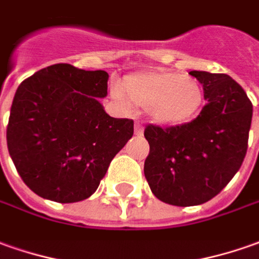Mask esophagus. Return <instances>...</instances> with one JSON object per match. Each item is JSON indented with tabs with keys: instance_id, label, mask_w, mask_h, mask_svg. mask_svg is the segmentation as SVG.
<instances>
[{
	"instance_id": "1",
	"label": "esophagus",
	"mask_w": 259,
	"mask_h": 259,
	"mask_svg": "<svg viewBox=\"0 0 259 259\" xmlns=\"http://www.w3.org/2000/svg\"><path fill=\"white\" fill-rule=\"evenodd\" d=\"M135 135L136 136H142L143 135V126L140 123H135Z\"/></svg>"
}]
</instances>
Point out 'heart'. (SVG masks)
<instances>
[{
    "mask_svg": "<svg viewBox=\"0 0 259 259\" xmlns=\"http://www.w3.org/2000/svg\"><path fill=\"white\" fill-rule=\"evenodd\" d=\"M122 105H135L149 110L153 122L163 126L187 123L198 113L204 102L203 86L196 78L166 69L142 70L123 79L122 91H116Z\"/></svg>",
    "mask_w": 259,
    "mask_h": 259,
    "instance_id": "1",
    "label": "heart"
}]
</instances>
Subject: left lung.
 Returning <instances> with one entry per match:
<instances>
[{
	"mask_svg": "<svg viewBox=\"0 0 259 259\" xmlns=\"http://www.w3.org/2000/svg\"><path fill=\"white\" fill-rule=\"evenodd\" d=\"M203 85L205 106L194 120L161 129L149 124L144 176L163 203H207L231 181L247 154L252 103L226 73L191 70Z\"/></svg>",
	"mask_w": 259,
	"mask_h": 259,
	"instance_id": "left-lung-1",
	"label": "left lung"
}]
</instances>
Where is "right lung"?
<instances>
[{
  "label": "right lung",
  "instance_id": "1",
  "mask_svg": "<svg viewBox=\"0 0 259 259\" xmlns=\"http://www.w3.org/2000/svg\"><path fill=\"white\" fill-rule=\"evenodd\" d=\"M107 79L105 70L56 63L18 86L7 144L17 171L35 194L58 203L91 197L133 136V120L110 117L100 103Z\"/></svg>",
  "mask_w": 259,
  "mask_h": 259
}]
</instances>
